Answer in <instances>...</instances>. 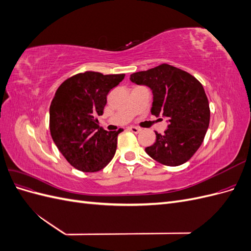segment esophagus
Here are the masks:
<instances>
[{"instance_id": "34e87169", "label": "esophagus", "mask_w": 251, "mask_h": 251, "mask_svg": "<svg viewBox=\"0 0 251 251\" xmlns=\"http://www.w3.org/2000/svg\"><path fill=\"white\" fill-rule=\"evenodd\" d=\"M128 131H131L133 133H139L141 131L140 127H137V126H128Z\"/></svg>"}]
</instances>
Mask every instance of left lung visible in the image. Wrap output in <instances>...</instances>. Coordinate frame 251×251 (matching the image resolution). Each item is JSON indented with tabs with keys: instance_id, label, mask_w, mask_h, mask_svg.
I'll list each match as a JSON object with an SVG mask.
<instances>
[{
	"instance_id": "obj_1",
	"label": "left lung",
	"mask_w": 251,
	"mask_h": 251,
	"mask_svg": "<svg viewBox=\"0 0 251 251\" xmlns=\"http://www.w3.org/2000/svg\"><path fill=\"white\" fill-rule=\"evenodd\" d=\"M130 80L151 90V113L168 119V128L163 135L155 132L156 141L146 149L147 154L164 165L185 163L200 148L209 126L203 86L193 75L168 64L133 73Z\"/></svg>"
}]
</instances>
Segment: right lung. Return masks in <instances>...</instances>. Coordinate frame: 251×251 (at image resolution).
Segmentation results:
<instances>
[{"instance_id":"add662e5","label":"right lung","mask_w":251,"mask_h":251,"mask_svg":"<svg viewBox=\"0 0 251 251\" xmlns=\"http://www.w3.org/2000/svg\"><path fill=\"white\" fill-rule=\"evenodd\" d=\"M125 74L78 73L56 90L50 105V133L60 153L75 169L100 171L115 155L118 131L98 126L96 116L102 115L110 90Z\"/></svg>"}]
</instances>
